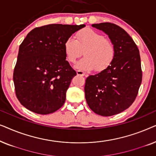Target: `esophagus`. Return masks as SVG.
<instances>
[{
  "mask_svg": "<svg viewBox=\"0 0 156 156\" xmlns=\"http://www.w3.org/2000/svg\"><path fill=\"white\" fill-rule=\"evenodd\" d=\"M76 74H77V75H80V76H84L85 75L84 72L82 71H80V70H77V71H76Z\"/></svg>",
  "mask_w": 156,
  "mask_h": 156,
  "instance_id": "1",
  "label": "esophagus"
}]
</instances>
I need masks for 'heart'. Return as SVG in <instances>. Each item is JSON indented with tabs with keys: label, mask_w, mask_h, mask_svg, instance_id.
Returning <instances> with one entry per match:
<instances>
[{
	"label": "heart",
	"mask_w": 156,
	"mask_h": 156,
	"mask_svg": "<svg viewBox=\"0 0 156 156\" xmlns=\"http://www.w3.org/2000/svg\"><path fill=\"white\" fill-rule=\"evenodd\" d=\"M64 50L69 62H75L82 55L84 57L76 64L81 70L101 72L106 70L114 61L116 50L113 42L105 36L91 29L82 30L76 33V40L68 37L64 43Z\"/></svg>",
	"instance_id": "b5f03b06"
}]
</instances>
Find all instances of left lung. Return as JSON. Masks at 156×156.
Listing matches in <instances>:
<instances>
[{
    "instance_id": "left-lung-1",
    "label": "left lung",
    "mask_w": 156,
    "mask_h": 156,
    "mask_svg": "<svg viewBox=\"0 0 156 156\" xmlns=\"http://www.w3.org/2000/svg\"><path fill=\"white\" fill-rule=\"evenodd\" d=\"M92 26L107 34L116 55L106 70L87 78L85 98L94 112L110 116L129 108L137 97L142 82L139 50L131 36L118 25L101 23Z\"/></svg>"
}]
</instances>
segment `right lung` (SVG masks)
I'll use <instances>...</instances> for the list:
<instances>
[{"mask_svg": "<svg viewBox=\"0 0 156 156\" xmlns=\"http://www.w3.org/2000/svg\"><path fill=\"white\" fill-rule=\"evenodd\" d=\"M85 25L50 24L35 27L19 48L13 72L16 97L23 106L39 114L56 112L76 76L66 60L64 43Z\"/></svg>", "mask_w": 156, "mask_h": 156, "instance_id": "right-lung-1", "label": "right lung"}]
</instances>
